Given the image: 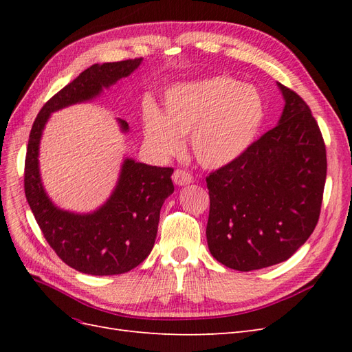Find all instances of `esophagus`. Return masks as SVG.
I'll list each match as a JSON object with an SVG mask.
<instances>
[{"instance_id": "1", "label": "esophagus", "mask_w": 352, "mask_h": 352, "mask_svg": "<svg viewBox=\"0 0 352 352\" xmlns=\"http://www.w3.org/2000/svg\"><path fill=\"white\" fill-rule=\"evenodd\" d=\"M192 176H190L185 170H176L173 173V182L179 186H186L189 184H192Z\"/></svg>"}]
</instances>
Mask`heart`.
<instances>
[{
  "instance_id": "heart-1",
  "label": "heart",
  "mask_w": 352,
  "mask_h": 352,
  "mask_svg": "<svg viewBox=\"0 0 352 352\" xmlns=\"http://www.w3.org/2000/svg\"><path fill=\"white\" fill-rule=\"evenodd\" d=\"M265 117L263 94L251 83L214 76L177 85L164 97V110L144 109L145 144L158 157L175 155L188 136L197 162L206 168L235 163L250 150Z\"/></svg>"
}]
</instances>
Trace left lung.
Instances as JSON below:
<instances>
[{"instance_id": "left-lung-1", "label": "left lung", "mask_w": 352, "mask_h": 352, "mask_svg": "<svg viewBox=\"0 0 352 352\" xmlns=\"http://www.w3.org/2000/svg\"><path fill=\"white\" fill-rule=\"evenodd\" d=\"M278 87L280 119L235 163L207 177V242L226 267L251 272L286 261L313 233L326 182V146L300 95Z\"/></svg>"}]
</instances>
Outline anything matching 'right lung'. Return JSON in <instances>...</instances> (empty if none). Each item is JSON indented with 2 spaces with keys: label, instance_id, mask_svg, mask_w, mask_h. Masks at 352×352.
Here are the masks:
<instances>
[{
  "label": "right lung",
  "instance_id": "1",
  "mask_svg": "<svg viewBox=\"0 0 352 352\" xmlns=\"http://www.w3.org/2000/svg\"><path fill=\"white\" fill-rule=\"evenodd\" d=\"M142 58L92 65L57 92L32 126L25 163V194L50 247L72 269L92 276L122 274L150 255L160 210L173 194L172 167H157L124 157L119 179L102 206L89 212L57 207L42 185L39 144L52 113L92 101L141 66ZM122 133L129 124L117 119Z\"/></svg>",
  "mask_w": 352,
  "mask_h": 352
}]
</instances>
